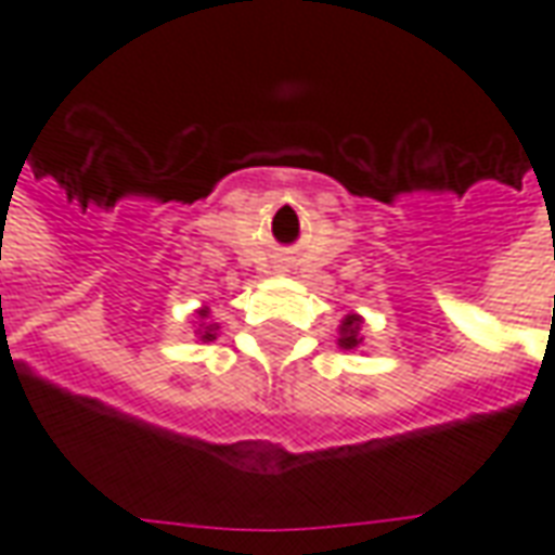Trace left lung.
Wrapping results in <instances>:
<instances>
[{
    "instance_id": "8db88e82",
    "label": "left lung",
    "mask_w": 555,
    "mask_h": 555,
    "mask_svg": "<svg viewBox=\"0 0 555 555\" xmlns=\"http://www.w3.org/2000/svg\"><path fill=\"white\" fill-rule=\"evenodd\" d=\"M362 314L350 312L341 318V324H338V348L341 350H360L362 348Z\"/></svg>"
}]
</instances>
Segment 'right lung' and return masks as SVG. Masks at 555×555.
Instances as JSON below:
<instances>
[{"mask_svg": "<svg viewBox=\"0 0 555 555\" xmlns=\"http://www.w3.org/2000/svg\"><path fill=\"white\" fill-rule=\"evenodd\" d=\"M195 318H198V330H195L198 341H214V338H217L219 326L207 321V318H210V306H202V309H195Z\"/></svg>", "mask_w": 555, "mask_h": 555, "instance_id": "1", "label": "right lung"}]
</instances>
